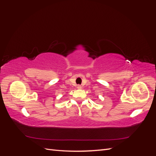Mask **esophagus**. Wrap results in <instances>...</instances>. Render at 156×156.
I'll return each mask as SVG.
<instances>
[{"label":"esophagus","mask_w":156,"mask_h":156,"mask_svg":"<svg viewBox=\"0 0 156 156\" xmlns=\"http://www.w3.org/2000/svg\"><path fill=\"white\" fill-rule=\"evenodd\" d=\"M82 87H81V85H77V88L78 89H81Z\"/></svg>","instance_id":"obj_1"}]
</instances>
